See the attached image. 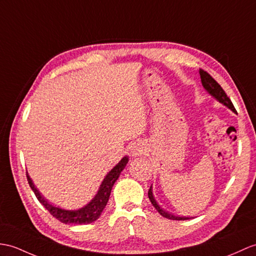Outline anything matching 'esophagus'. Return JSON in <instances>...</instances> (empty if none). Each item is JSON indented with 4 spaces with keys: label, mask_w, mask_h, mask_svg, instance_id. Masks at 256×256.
<instances>
[{
    "label": "esophagus",
    "mask_w": 256,
    "mask_h": 256,
    "mask_svg": "<svg viewBox=\"0 0 256 256\" xmlns=\"http://www.w3.org/2000/svg\"><path fill=\"white\" fill-rule=\"evenodd\" d=\"M144 152V147H142L140 144H134L133 146H130V155L132 157H136V156H140Z\"/></svg>",
    "instance_id": "34e87169"
}]
</instances>
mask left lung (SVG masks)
<instances>
[{
    "instance_id": "1",
    "label": "left lung",
    "mask_w": 256,
    "mask_h": 256,
    "mask_svg": "<svg viewBox=\"0 0 256 256\" xmlns=\"http://www.w3.org/2000/svg\"><path fill=\"white\" fill-rule=\"evenodd\" d=\"M200 82L203 85L205 90L208 92L212 98H215L218 102H220L222 104H224V106H227L228 109H230L232 112H236L234 106L231 102V100L229 99V97L226 94V92H224V89L222 88V86L218 84V82L212 78V77L206 73L205 70H200ZM148 198H150V200L152 202V206L155 207L157 210V212L164 218L171 219V220H186V219H190L188 217H180V216H176L174 214H170L168 212H166L164 210H162V207L159 206V204L157 203V200H155V196L152 194V186H150V191H148Z\"/></svg>"
}]
</instances>
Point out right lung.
<instances>
[{
	"label": "right lung",
	"mask_w": 256,
	"mask_h": 256,
	"mask_svg": "<svg viewBox=\"0 0 256 256\" xmlns=\"http://www.w3.org/2000/svg\"><path fill=\"white\" fill-rule=\"evenodd\" d=\"M128 162V157L124 156L120 162H118L114 167L112 168L108 174H106L104 181L100 184L98 192L94 196V198L85 206H82L80 208L74 210H64V208H61V207L53 206L46 200H44V196L41 195V193L38 191V188H36L32 178L28 174V172H27V180L29 183V186L32 188L34 195L37 196L38 200L46 207V210H49V212L53 217L58 219V220H60L65 224H92L94 222H96L100 217L101 212H104V207L109 200L112 186H114V184L118 179V176H120L123 169L126 168Z\"/></svg>",
	"instance_id": "1"
}]
</instances>
